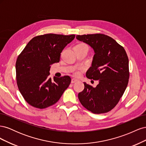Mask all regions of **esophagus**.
Segmentation results:
<instances>
[{
  "mask_svg": "<svg viewBox=\"0 0 146 146\" xmlns=\"http://www.w3.org/2000/svg\"><path fill=\"white\" fill-rule=\"evenodd\" d=\"M77 81V79H76V78H72V80H71V83H76Z\"/></svg>",
  "mask_w": 146,
  "mask_h": 146,
  "instance_id": "34e87169",
  "label": "esophagus"
}]
</instances>
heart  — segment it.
Wrapping results in <instances>:
<instances>
[{
  "label": "heart",
  "instance_id": "heart-1",
  "mask_svg": "<svg viewBox=\"0 0 146 146\" xmlns=\"http://www.w3.org/2000/svg\"><path fill=\"white\" fill-rule=\"evenodd\" d=\"M82 44H78V45H82ZM80 74V71H77V72H76V73H75V75H76V76H79V75Z\"/></svg>",
  "mask_w": 146,
  "mask_h": 146
}]
</instances>
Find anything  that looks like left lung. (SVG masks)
Here are the masks:
<instances>
[{
	"label": "left lung",
	"mask_w": 146,
	"mask_h": 146,
	"mask_svg": "<svg viewBox=\"0 0 146 146\" xmlns=\"http://www.w3.org/2000/svg\"><path fill=\"white\" fill-rule=\"evenodd\" d=\"M76 38L94 49L92 66L86 76L99 82L96 88L83 82L85 88L78 94L79 100L94 114L107 113L118 104L129 83L127 53L114 39L104 34L77 35Z\"/></svg>",
	"instance_id": "1"
}]
</instances>
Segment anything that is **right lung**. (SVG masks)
<instances>
[{
  "label": "right lung",
  "mask_w": 146,
  "mask_h": 146,
  "mask_svg": "<svg viewBox=\"0 0 146 146\" xmlns=\"http://www.w3.org/2000/svg\"><path fill=\"white\" fill-rule=\"evenodd\" d=\"M76 35L44 34L33 38L17 57L16 62L17 85L27 102L44 109L59 100L69 86L68 76L49 77L50 65L60 61L63 48Z\"/></svg>",
  "instance_id": "1"
}]
</instances>
